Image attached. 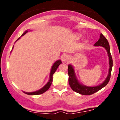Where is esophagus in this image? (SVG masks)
Here are the masks:
<instances>
[{
  "label": "esophagus",
  "instance_id": "esophagus-1",
  "mask_svg": "<svg viewBox=\"0 0 120 120\" xmlns=\"http://www.w3.org/2000/svg\"><path fill=\"white\" fill-rule=\"evenodd\" d=\"M70 60H71V57H70V56H69L68 55L65 56L64 57V58H63V61L65 62L69 61Z\"/></svg>",
  "mask_w": 120,
  "mask_h": 120
}]
</instances>
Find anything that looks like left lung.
<instances>
[{"instance_id":"obj_1","label":"left lung","mask_w":120,"mask_h":120,"mask_svg":"<svg viewBox=\"0 0 120 120\" xmlns=\"http://www.w3.org/2000/svg\"><path fill=\"white\" fill-rule=\"evenodd\" d=\"M95 46H101L103 47L107 50L108 53L109 59V73L108 76L105 80L103 82V83L100 84V85L94 87H88L81 85L78 82L76 77H75V73H74V69L71 65H68V75H69V83L71 89L74 91L76 93L84 95H90L93 94L96 92L98 91L100 89L105 87L108 84L111 75V71L113 66V60L112 57L111 56V52H110V47L109 43L106 39V38L102 34H100V38L98 41L96 42L94 45Z\"/></svg>"}]
</instances>
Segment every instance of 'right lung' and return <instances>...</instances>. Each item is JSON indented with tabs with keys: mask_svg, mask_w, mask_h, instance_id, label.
I'll use <instances>...</instances> for the list:
<instances>
[{
	"mask_svg": "<svg viewBox=\"0 0 120 120\" xmlns=\"http://www.w3.org/2000/svg\"><path fill=\"white\" fill-rule=\"evenodd\" d=\"M27 32V31L26 30V31L24 34H22L21 36H22V35H25V34ZM20 38H18L17 40H19V39H20ZM60 64H61V60H60L56 61L55 63L53 64V66H52V67L51 68V71L50 75H49V82H48V83H47L46 85L43 87L41 89H40V90H39L37 91L32 92V93H26V92H24V93L26 94H27V95H36L42 94L45 93V92H46L47 90H49V87H50L51 85V83H52V75H53V74L55 73V72L56 71V69H57V68H58L59 65Z\"/></svg>",
	"mask_w": 120,
	"mask_h": 120,
	"instance_id": "obj_1",
	"label": "right lung"
}]
</instances>
